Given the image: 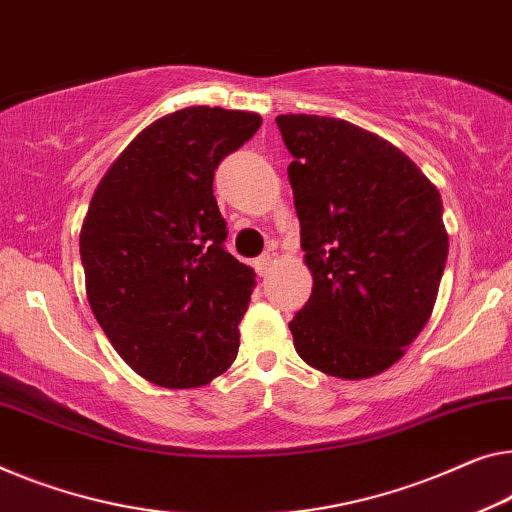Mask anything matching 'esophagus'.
<instances>
[{"label":"esophagus","mask_w":512,"mask_h":512,"mask_svg":"<svg viewBox=\"0 0 512 512\" xmlns=\"http://www.w3.org/2000/svg\"><path fill=\"white\" fill-rule=\"evenodd\" d=\"M271 262H273L271 253H264L262 257L255 259V269H257L259 278H266V273H269V269H271Z\"/></svg>","instance_id":"esophagus-1"}]
</instances>
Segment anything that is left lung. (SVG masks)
Wrapping results in <instances>:
<instances>
[{"label":"left lung","mask_w":512,"mask_h":512,"mask_svg":"<svg viewBox=\"0 0 512 512\" xmlns=\"http://www.w3.org/2000/svg\"><path fill=\"white\" fill-rule=\"evenodd\" d=\"M312 294L296 354L338 379L400 361L430 322L448 257L434 183L384 137L317 114H280Z\"/></svg>","instance_id":"left-lung-1"}]
</instances>
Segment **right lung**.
Listing matches in <instances>:
<instances>
[{
	"instance_id": "right-lung-1",
	"label": "right lung",
	"mask_w": 512,
	"mask_h": 512,
	"mask_svg": "<svg viewBox=\"0 0 512 512\" xmlns=\"http://www.w3.org/2000/svg\"><path fill=\"white\" fill-rule=\"evenodd\" d=\"M262 126L193 105L156 119L94 190L80 230L87 301L126 365L163 388L230 368L255 271L227 253L213 172Z\"/></svg>"
}]
</instances>
